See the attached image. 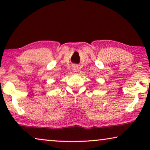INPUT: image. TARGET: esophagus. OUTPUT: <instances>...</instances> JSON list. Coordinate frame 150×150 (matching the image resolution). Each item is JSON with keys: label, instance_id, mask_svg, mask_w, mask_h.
Masks as SVG:
<instances>
[{"label": "esophagus", "instance_id": "34e87169", "mask_svg": "<svg viewBox=\"0 0 150 150\" xmlns=\"http://www.w3.org/2000/svg\"><path fill=\"white\" fill-rule=\"evenodd\" d=\"M72 69H73L74 72H77L78 70H79V67H78L77 65H73Z\"/></svg>", "mask_w": 150, "mask_h": 150}]
</instances>
